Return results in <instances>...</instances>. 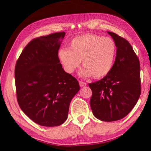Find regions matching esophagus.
<instances>
[{
  "label": "esophagus",
  "mask_w": 151,
  "mask_h": 151,
  "mask_svg": "<svg viewBox=\"0 0 151 151\" xmlns=\"http://www.w3.org/2000/svg\"><path fill=\"white\" fill-rule=\"evenodd\" d=\"M79 85H80V86H86V85H87V84H86V83H85V82H83V81H79Z\"/></svg>",
  "instance_id": "obj_1"
}]
</instances>
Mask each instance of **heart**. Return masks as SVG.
Listing matches in <instances>:
<instances>
[{
	"mask_svg": "<svg viewBox=\"0 0 151 151\" xmlns=\"http://www.w3.org/2000/svg\"><path fill=\"white\" fill-rule=\"evenodd\" d=\"M116 52V44L111 38L86 34L74 38L69 49L60 48L58 56L66 73H73L82 60L85 67L80 75L99 78L108 75L112 69Z\"/></svg>",
	"mask_w": 151,
	"mask_h": 151,
	"instance_id": "b5f03b06",
	"label": "heart"
}]
</instances>
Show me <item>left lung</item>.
<instances>
[{"label": "left lung", "mask_w": 151, "mask_h": 151, "mask_svg": "<svg viewBox=\"0 0 151 151\" xmlns=\"http://www.w3.org/2000/svg\"><path fill=\"white\" fill-rule=\"evenodd\" d=\"M116 47V56L108 75L88 84L92 90L91 108L94 116L111 122L126 116L139 100L141 93L139 58L128 40L108 32Z\"/></svg>", "instance_id": "obj_1"}]
</instances>
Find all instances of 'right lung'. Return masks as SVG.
Masks as SVG:
<instances>
[{"label":"right lung","mask_w":151,"mask_h":151,"mask_svg":"<svg viewBox=\"0 0 151 151\" xmlns=\"http://www.w3.org/2000/svg\"><path fill=\"white\" fill-rule=\"evenodd\" d=\"M65 32L32 39L18 58L15 85L19 105L26 115L44 127L59 126L67 119L70 103L80 89L66 73L58 53Z\"/></svg>","instance_id":"obj_1"}]
</instances>
